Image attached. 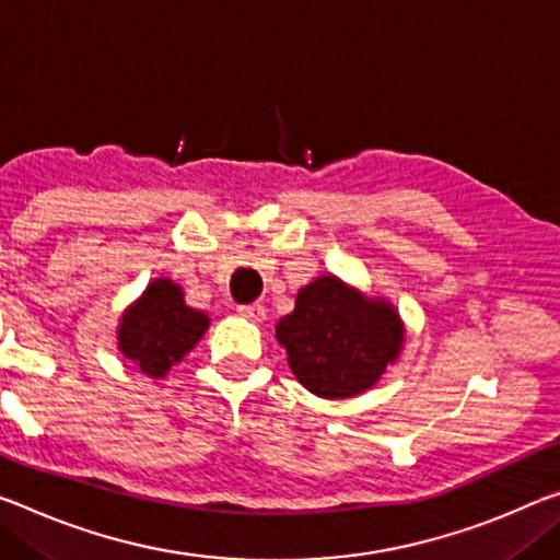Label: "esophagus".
Segmentation results:
<instances>
[{
    "mask_svg": "<svg viewBox=\"0 0 560 560\" xmlns=\"http://www.w3.org/2000/svg\"><path fill=\"white\" fill-rule=\"evenodd\" d=\"M236 312L244 318H252V322H264L266 318V308L261 304H238Z\"/></svg>",
    "mask_w": 560,
    "mask_h": 560,
    "instance_id": "obj_1",
    "label": "esophagus"
}]
</instances>
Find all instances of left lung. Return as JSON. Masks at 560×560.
Wrapping results in <instances>:
<instances>
[{"instance_id": "1", "label": "left lung", "mask_w": 560, "mask_h": 560, "mask_svg": "<svg viewBox=\"0 0 560 560\" xmlns=\"http://www.w3.org/2000/svg\"><path fill=\"white\" fill-rule=\"evenodd\" d=\"M277 339L308 392L346 398L376 384L396 361L404 331L392 306L322 277L299 291L296 308L277 324Z\"/></svg>"}]
</instances>
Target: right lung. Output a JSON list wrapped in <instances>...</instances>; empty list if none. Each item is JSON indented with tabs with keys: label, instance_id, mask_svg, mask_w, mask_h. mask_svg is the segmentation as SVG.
<instances>
[{
	"label": "right lung",
	"instance_id": "1",
	"mask_svg": "<svg viewBox=\"0 0 560 560\" xmlns=\"http://www.w3.org/2000/svg\"><path fill=\"white\" fill-rule=\"evenodd\" d=\"M207 314L184 304L182 289L168 279L149 283L135 306L121 318L119 349L147 376H164L207 331Z\"/></svg>",
	"mask_w": 560,
	"mask_h": 560
}]
</instances>
